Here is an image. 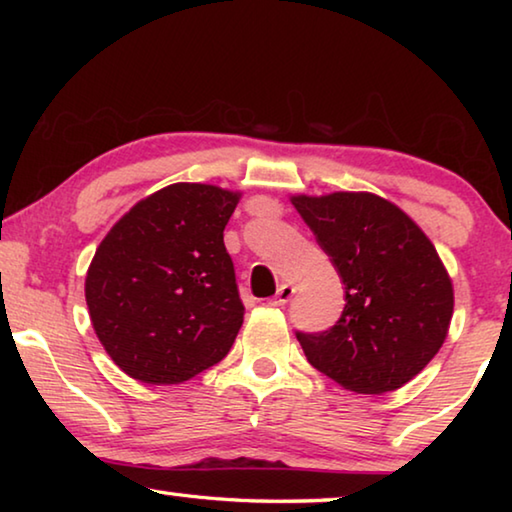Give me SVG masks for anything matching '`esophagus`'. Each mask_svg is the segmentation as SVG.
Returning a JSON list of instances; mask_svg holds the SVG:
<instances>
[{"instance_id":"obj_1","label":"esophagus","mask_w":512,"mask_h":512,"mask_svg":"<svg viewBox=\"0 0 512 512\" xmlns=\"http://www.w3.org/2000/svg\"><path fill=\"white\" fill-rule=\"evenodd\" d=\"M293 293H296V289H293V284H280V289H277V293H275V298H271V302H268V305H273V307H282V305H287V302L293 298Z\"/></svg>"}]
</instances>
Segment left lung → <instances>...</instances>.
Here are the masks:
<instances>
[{
	"label": "left lung",
	"mask_w": 512,
	"mask_h": 512,
	"mask_svg": "<svg viewBox=\"0 0 512 512\" xmlns=\"http://www.w3.org/2000/svg\"><path fill=\"white\" fill-rule=\"evenodd\" d=\"M302 221L345 284L341 318L296 332L307 361L354 393L397 391L436 357L454 314V289L427 235L368 192L293 196Z\"/></svg>",
	"instance_id": "left-lung-1"
}]
</instances>
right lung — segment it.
I'll use <instances>...</instances> for the list:
<instances>
[{"instance_id": "obj_1", "label": "right lung", "mask_w": 512, "mask_h": 512, "mask_svg": "<svg viewBox=\"0 0 512 512\" xmlns=\"http://www.w3.org/2000/svg\"><path fill=\"white\" fill-rule=\"evenodd\" d=\"M228 189L176 183L133 205L101 241L85 277L92 327L110 359L144 384H180L212 368L244 323L223 230Z\"/></svg>"}]
</instances>
